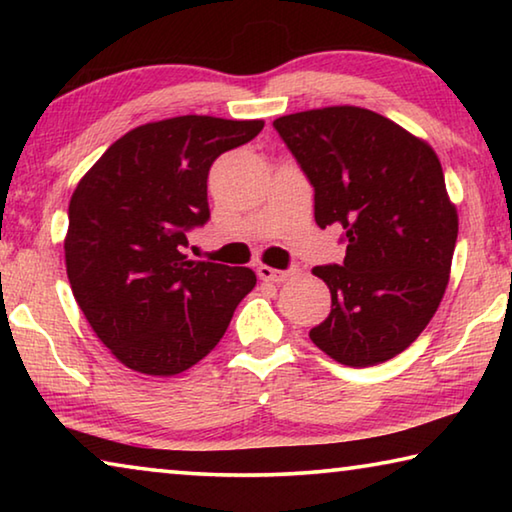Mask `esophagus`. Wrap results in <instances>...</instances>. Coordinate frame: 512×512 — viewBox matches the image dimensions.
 <instances>
[{
    "label": "esophagus",
    "instance_id": "34e87169",
    "mask_svg": "<svg viewBox=\"0 0 512 512\" xmlns=\"http://www.w3.org/2000/svg\"><path fill=\"white\" fill-rule=\"evenodd\" d=\"M257 275H259V280H264V282L280 284V282L287 280V277L291 275V271H277V268H271V266H259L257 268Z\"/></svg>",
    "mask_w": 512,
    "mask_h": 512
}]
</instances>
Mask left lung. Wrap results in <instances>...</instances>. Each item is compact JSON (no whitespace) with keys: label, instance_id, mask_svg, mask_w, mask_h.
Masks as SVG:
<instances>
[{"label":"left lung","instance_id":"obj_1","mask_svg":"<svg viewBox=\"0 0 512 512\" xmlns=\"http://www.w3.org/2000/svg\"><path fill=\"white\" fill-rule=\"evenodd\" d=\"M314 185L320 228L343 225V264L316 266L332 311L309 332L327 357L368 368L418 339L445 296L458 237L436 151L395 121L357 106L273 121Z\"/></svg>","mask_w":512,"mask_h":512}]
</instances>
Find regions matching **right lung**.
I'll list each match as a JSON object with an SVG mask.
<instances>
[{
  "mask_svg": "<svg viewBox=\"0 0 512 512\" xmlns=\"http://www.w3.org/2000/svg\"><path fill=\"white\" fill-rule=\"evenodd\" d=\"M262 128V119L210 115L149 121L110 144L76 185L67 277L94 334L126 368L189 370L255 289L253 268L194 262L183 248L187 230L210 219L212 162Z\"/></svg>",
  "mask_w": 512,
  "mask_h": 512,
  "instance_id": "add662e5",
  "label": "right lung"
}]
</instances>
